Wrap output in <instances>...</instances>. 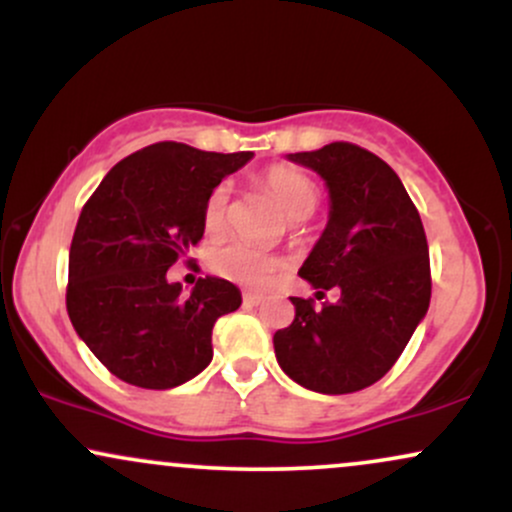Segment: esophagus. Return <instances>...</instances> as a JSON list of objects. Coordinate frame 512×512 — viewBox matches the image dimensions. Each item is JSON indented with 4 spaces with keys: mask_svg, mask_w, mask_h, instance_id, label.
<instances>
[{
    "mask_svg": "<svg viewBox=\"0 0 512 512\" xmlns=\"http://www.w3.org/2000/svg\"><path fill=\"white\" fill-rule=\"evenodd\" d=\"M262 301H264L262 293H255V291H245V293H243V303H248V305H260Z\"/></svg>",
    "mask_w": 512,
    "mask_h": 512,
    "instance_id": "34e87169",
    "label": "esophagus"
}]
</instances>
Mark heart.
<instances>
[{
  "mask_svg": "<svg viewBox=\"0 0 512 512\" xmlns=\"http://www.w3.org/2000/svg\"><path fill=\"white\" fill-rule=\"evenodd\" d=\"M262 185L272 192L276 202L284 207L286 216L293 219V223L308 219L315 211L317 202H320V187H317V182L310 175H305L303 170L281 166V163L264 170ZM231 197L233 185L228 180H221L207 195V202H204L202 209V223L209 236H219V233L226 231ZM209 264L223 279L240 286H250V289L267 286L281 272V267H284V262L279 257L269 255V252L260 248H252L248 243L221 245V248H216L209 255Z\"/></svg>",
  "mask_w": 512,
  "mask_h": 512,
  "instance_id": "1",
  "label": "heart"
}]
</instances>
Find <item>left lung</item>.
I'll return each instance as SVG.
<instances>
[{
	"label": "left lung",
	"instance_id": "1",
	"mask_svg": "<svg viewBox=\"0 0 512 512\" xmlns=\"http://www.w3.org/2000/svg\"><path fill=\"white\" fill-rule=\"evenodd\" d=\"M330 190V221L301 274L337 303L291 298L296 317L274 334L281 370L322 395L378 383L397 363L431 303V262L419 211L383 158L349 142L289 154Z\"/></svg>",
	"mask_w": 512,
	"mask_h": 512
}]
</instances>
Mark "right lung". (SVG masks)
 Listing matches in <instances>:
<instances>
[{"label":"right lung","instance_id":"1","mask_svg":"<svg viewBox=\"0 0 512 512\" xmlns=\"http://www.w3.org/2000/svg\"><path fill=\"white\" fill-rule=\"evenodd\" d=\"M250 158L158 142L122 158L88 197L69 248L67 313L115 378L168 390L211 363V330L240 308V291L204 276L187 296L166 272L202 240L209 192Z\"/></svg>","mask_w":512,"mask_h":512}]
</instances>
